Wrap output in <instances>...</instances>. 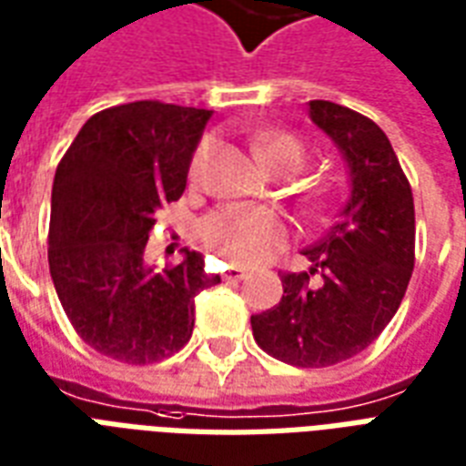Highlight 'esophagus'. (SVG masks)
Listing matches in <instances>:
<instances>
[{
    "label": "esophagus",
    "mask_w": 466,
    "mask_h": 466,
    "mask_svg": "<svg viewBox=\"0 0 466 466\" xmlns=\"http://www.w3.org/2000/svg\"><path fill=\"white\" fill-rule=\"evenodd\" d=\"M223 278L228 279V282H240V279L248 278V270L246 268H238V265H233V268H228V272H226Z\"/></svg>",
    "instance_id": "esophagus-1"
}]
</instances>
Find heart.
Masks as SVG:
<instances>
[{"instance_id":"obj_1","label":"heart","mask_w":466,"mask_h":466,"mask_svg":"<svg viewBox=\"0 0 466 466\" xmlns=\"http://www.w3.org/2000/svg\"><path fill=\"white\" fill-rule=\"evenodd\" d=\"M216 142L204 139L196 147L191 159V177L201 179L211 162ZM255 149L262 162L278 174H295L307 162V147L302 139L285 132H268L255 139ZM287 236L285 220L270 208L260 206H226L211 213L204 223L206 243L236 265H255L282 246Z\"/></svg>"}]
</instances>
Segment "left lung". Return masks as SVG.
Listing matches in <instances>:
<instances>
[{
  "mask_svg": "<svg viewBox=\"0 0 466 466\" xmlns=\"http://www.w3.org/2000/svg\"><path fill=\"white\" fill-rule=\"evenodd\" d=\"M309 120L344 157L349 198L327 236L304 250L312 268L282 275V299L250 324L278 361L321 369L361 353L398 312L415 265V206L376 122L329 100L309 103Z\"/></svg>",
  "mask_w": 466,
  "mask_h": 466,
  "instance_id": "left-lung-1",
  "label": "left lung"
}]
</instances>
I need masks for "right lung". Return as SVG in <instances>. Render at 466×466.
I'll list each match as a JSON object with an SVG mask.
<instances>
[{
  "mask_svg": "<svg viewBox=\"0 0 466 466\" xmlns=\"http://www.w3.org/2000/svg\"><path fill=\"white\" fill-rule=\"evenodd\" d=\"M211 110L137 100L80 127L56 169L48 268L63 312L87 346L117 361L169 359L194 331V297L218 285L204 255L177 268L145 260L157 213L179 201Z\"/></svg>",
  "mask_w": 466,
  "mask_h": 466,
  "instance_id": "obj_1",
  "label": "right lung"
}]
</instances>
